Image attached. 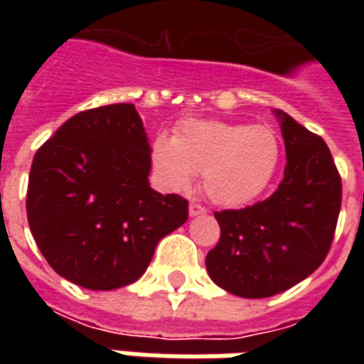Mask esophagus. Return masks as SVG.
Wrapping results in <instances>:
<instances>
[{
	"instance_id": "obj_1",
	"label": "esophagus",
	"mask_w": 364,
	"mask_h": 364,
	"mask_svg": "<svg viewBox=\"0 0 364 364\" xmlns=\"http://www.w3.org/2000/svg\"><path fill=\"white\" fill-rule=\"evenodd\" d=\"M203 214H206L205 206L197 205V203H191V205H189V216H193V218H195V216H203Z\"/></svg>"
}]
</instances>
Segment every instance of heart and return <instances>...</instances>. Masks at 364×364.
Masks as SVG:
<instances>
[{
  "label": "heart",
  "mask_w": 364,
  "mask_h": 364,
  "mask_svg": "<svg viewBox=\"0 0 364 364\" xmlns=\"http://www.w3.org/2000/svg\"><path fill=\"white\" fill-rule=\"evenodd\" d=\"M154 167L167 191L187 193L203 175L205 195L222 208H244L265 193L279 164L271 128L189 120L175 138L154 142Z\"/></svg>",
  "instance_id": "obj_1"
}]
</instances>
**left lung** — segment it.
Wrapping results in <instances>:
<instances>
[{
  "mask_svg": "<svg viewBox=\"0 0 364 364\" xmlns=\"http://www.w3.org/2000/svg\"><path fill=\"white\" fill-rule=\"evenodd\" d=\"M281 124L287 167L279 189L257 205L216 213L220 242L206 271L220 289L242 298L284 292L326 259L341 208V177L328 144L290 114Z\"/></svg>",
  "mask_w": 364,
  "mask_h": 364,
  "instance_id": "obj_1",
  "label": "left lung"
}]
</instances>
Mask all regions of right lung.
<instances>
[{"label":"right lung","instance_id":"add662e5","mask_svg":"<svg viewBox=\"0 0 364 364\" xmlns=\"http://www.w3.org/2000/svg\"><path fill=\"white\" fill-rule=\"evenodd\" d=\"M151 148L134 105L77 112L44 142L28 175L27 218L44 259L90 290L138 281L156 245L189 216L150 187Z\"/></svg>","mask_w":364,"mask_h":364}]
</instances>
